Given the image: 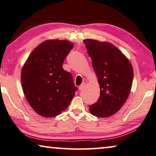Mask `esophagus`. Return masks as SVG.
<instances>
[{
  "label": "esophagus",
  "mask_w": 156,
  "mask_h": 156,
  "mask_svg": "<svg viewBox=\"0 0 156 156\" xmlns=\"http://www.w3.org/2000/svg\"><path fill=\"white\" fill-rule=\"evenodd\" d=\"M85 83H83L82 84H81L80 86H79V87H78L79 90H82L83 88L85 87Z\"/></svg>",
  "instance_id": "obj_1"
}]
</instances>
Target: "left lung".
I'll return each instance as SVG.
<instances>
[{
  "mask_svg": "<svg viewBox=\"0 0 156 156\" xmlns=\"http://www.w3.org/2000/svg\"><path fill=\"white\" fill-rule=\"evenodd\" d=\"M83 42L100 88L99 99L90 106V111L99 118L110 117L122 108L128 98L133 68L126 56L112 43L94 39Z\"/></svg>",
  "mask_w": 156,
  "mask_h": 156,
  "instance_id": "obj_1",
  "label": "left lung"
}]
</instances>
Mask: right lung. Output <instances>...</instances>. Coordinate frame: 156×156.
I'll return each instance as SVG.
<instances>
[{"instance_id": "right-lung-1", "label": "right lung", "mask_w": 156, "mask_h": 156, "mask_svg": "<svg viewBox=\"0 0 156 156\" xmlns=\"http://www.w3.org/2000/svg\"><path fill=\"white\" fill-rule=\"evenodd\" d=\"M73 48L66 40H47L31 52L21 71V81L28 103L38 115L55 117L66 110L75 95L70 73L62 67Z\"/></svg>"}]
</instances>
